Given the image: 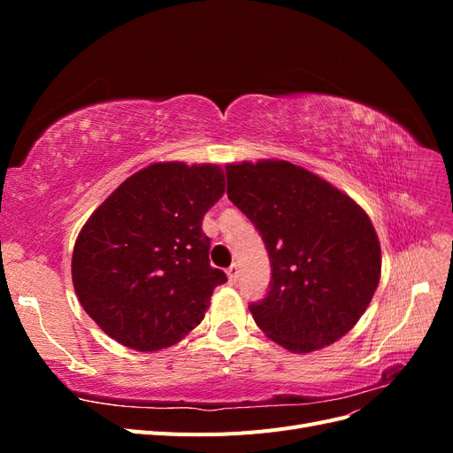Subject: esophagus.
Wrapping results in <instances>:
<instances>
[{
    "label": "esophagus",
    "instance_id": "obj_1",
    "mask_svg": "<svg viewBox=\"0 0 453 453\" xmlns=\"http://www.w3.org/2000/svg\"><path fill=\"white\" fill-rule=\"evenodd\" d=\"M226 276H228V281H230V283H236V281H238V266L232 265V266L226 270Z\"/></svg>",
    "mask_w": 453,
    "mask_h": 453
}]
</instances>
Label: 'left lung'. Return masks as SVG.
<instances>
[{
    "instance_id": "obj_1",
    "label": "left lung",
    "mask_w": 453,
    "mask_h": 453,
    "mask_svg": "<svg viewBox=\"0 0 453 453\" xmlns=\"http://www.w3.org/2000/svg\"><path fill=\"white\" fill-rule=\"evenodd\" d=\"M228 200L265 240L272 280L253 319L293 353L334 344L368 308L381 250L359 203L285 160L226 164Z\"/></svg>"
}]
</instances>
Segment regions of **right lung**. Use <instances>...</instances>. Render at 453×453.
<instances>
[{"mask_svg": "<svg viewBox=\"0 0 453 453\" xmlns=\"http://www.w3.org/2000/svg\"><path fill=\"white\" fill-rule=\"evenodd\" d=\"M223 193L215 164L157 162L90 215L75 242L72 278L81 306L107 336L157 351L203 319L226 276L210 265L202 219Z\"/></svg>", "mask_w": 453, "mask_h": 453, "instance_id": "add662e5", "label": "right lung"}]
</instances>
